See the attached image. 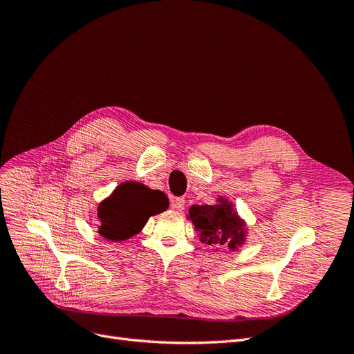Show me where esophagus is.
Returning a JSON list of instances; mask_svg holds the SVG:
<instances>
[{"label": "esophagus", "mask_w": 354, "mask_h": 354, "mask_svg": "<svg viewBox=\"0 0 354 354\" xmlns=\"http://www.w3.org/2000/svg\"><path fill=\"white\" fill-rule=\"evenodd\" d=\"M171 205H173V208L177 211H183L185 205H186V199L185 198H174L173 201H171Z\"/></svg>", "instance_id": "1"}]
</instances>
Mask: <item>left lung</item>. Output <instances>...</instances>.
Returning <instances> with one entry per match:
<instances>
[{
    "mask_svg": "<svg viewBox=\"0 0 354 354\" xmlns=\"http://www.w3.org/2000/svg\"><path fill=\"white\" fill-rule=\"evenodd\" d=\"M187 218L194 223L199 241L217 250L226 246L236 251L246 241V223L227 198L218 196L214 205H192Z\"/></svg>",
    "mask_w": 354,
    "mask_h": 354,
    "instance_id": "obj_1",
    "label": "left lung"
}]
</instances>
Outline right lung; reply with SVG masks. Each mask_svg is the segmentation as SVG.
Masks as SVG:
<instances>
[{"label":"right lung","mask_w":354,"mask_h":354,"mask_svg":"<svg viewBox=\"0 0 354 354\" xmlns=\"http://www.w3.org/2000/svg\"><path fill=\"white\" fill-rule=\"evenodd\" d=\"M168 205L164 192L149 189L137 181H125L99 203L97 232L112 242L127 241L142 232L147 220L165 211Z\"/></svg>","instance_id":"add662e5"}]
</instances>
